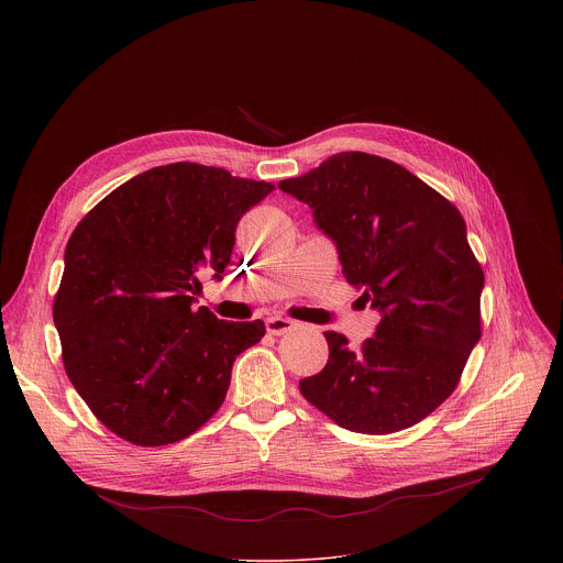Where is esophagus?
I'll return each mask as SVG.
<instances>
[{
  "instance_id": "obj_1",
  "label": "esophagus",
  "mask_w": 563,
  "mask_h": 563,
  "mask_svg": "<svg viewBox=\"0 0 563 563\" xmlns=\"http://www.w3.org/2000/svg\"><path fill=\"white\" fill-rule=\"evenodd\" d=\"M265 328H267L269 334L280 336V334L291 332V330L296 328V323H294L291 318H285V316H269V318L265 320Z\"/></svg>"
}]
</instances>
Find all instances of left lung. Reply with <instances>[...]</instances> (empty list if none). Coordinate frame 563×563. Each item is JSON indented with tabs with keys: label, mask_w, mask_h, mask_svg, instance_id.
Listing matches in <instances>:
<instances>
[{
	"label": "left lung",
	"mask_w": 563,
	"mask_h": 563,
	"mask_svg": "<svg viewBox=\"0 0 563 563\" xmlns=\"http://www.w3.org/2000/svg\"><path fill=\"white\" fill-rule=\"evenodd\" d=\"M313 209L343 274L380 311L374 339L347 350L325 332L330 361L298 383L336 426L391 434L430 417L456 389L481 339L484 269L459 209L387 157L345 151L278 183Z\"/></svg>",
	"instance_id": "1"
}]
</instances>
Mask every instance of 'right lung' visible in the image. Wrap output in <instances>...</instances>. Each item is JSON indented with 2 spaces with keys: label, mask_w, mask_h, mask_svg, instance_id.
Segmentation results:
<instances>
[{
  "label": "right lung",
  "mask_w": 563,
  "mask_h": 563,
  "mask_svg": "<svg viewBox=\"0 0 563 563\" xmlns=\"http://www.w3.org/2000/svg\"><path fill=\"white\" fill-rule=\"evenodd\" d=\"M276 187L224 169H148L100 200L68 238L53 300L66 376L120 439L169 445L222 406L240 352L263 320L196 309L200 276L231 263L235 227Z\"/></svg>",
  "instance_id": "obj_1"
}]
</instances>
